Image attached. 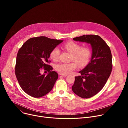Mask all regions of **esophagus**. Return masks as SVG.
<instances>
[{"label":"esophagus","instance_id":"obj_1","mask_svg":"<svg viewBox=\"0 0 128 128\" xmlns=\"http://www.w3.org/2000/svg\"><path fill=\"white\" fill-rule=\"evenodd\" d=\"M60 75H62L64 77H66V76H68V74H61V73H60Z\"/></svg>","mask_w":128,"mask_h":128}]
</instances>
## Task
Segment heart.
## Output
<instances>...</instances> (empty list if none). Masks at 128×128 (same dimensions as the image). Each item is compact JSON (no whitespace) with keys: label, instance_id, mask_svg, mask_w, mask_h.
<instances>
[{"label":"heart","instance_id":"b5f03b06","mask_svg":"<svg viewBox=\"0 0 128 128\" xmlns=\"http://www.w3.org/2000/svg\"><path fill=\"white\" fill-rule=\"evenodd\" d=\"M64 46L67 51L72 54L70 60L74 61L68 63H60L58 64L56 66V68L60 73L68 74L76 69L77 64L80 67H84L89 63L91 52L88 47L82 48L80 44L74 42L66 43ZM60 53V49L58 47H55L51 50L50 57L52 60L56 61L58 58Z\"/></svg>","mask_w":128,"mask_h":128}]
</instances>
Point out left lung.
Listing matches in <instances>:
<instances>
[{
  "instance_id": "left-lung-1",
  "label": "left lung",
  "mask_w": 128,
  "mask_h": 128,
  "mask_svg": "<svg viewBox=\"0 0 128 128\" xmlns=\"http://www.w3.org/2000/svg\"><path fill=\"white\" fill-rule=\"evenodd\" d=\"M75 41L90 44L92 53L89 63L75 77L72 90L78 96L88 98L101 90L112 70V56L109 46L98 35H84L74 38Z\"/></svg>"
}]
</instances>
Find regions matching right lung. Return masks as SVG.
Instances as JSON below:
<instances>
[{
    "mask_svg": "<svg viewBox=\"0 0 128 128\" xmlns=\"http://www.w3.org/2000/svg\"><path fill=\"white\" fill-rule=\"evenodd\" d=\"M63 40L44 36L29 39L19 49L16 56L15 73L22 90L34 98L42 97L52 89L58 78V73L52 71L48 64L51 50ZM43 69L48 72L42 74Z\"/></svg>",
    "mask_w": 128,
    "mask_h": 128,
    "instance_id": "1",
    "label": "right lung"
}]
</instances>
